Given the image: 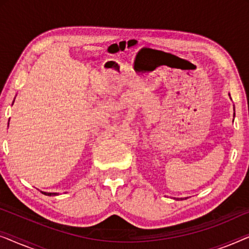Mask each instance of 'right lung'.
Here are the masks:
<instances>
[{
    "label": "right lung",
    "mask_w": 249,
    "mask_h": 249,
    "mask_svg": "<svg viewBox=\"0 0 249 249\" xmlns=\"http://www.w3.org/2000/svg\"><path fill=\"white\" fill-rule=\"evenodd\" d=\"M44 195H47V196H52V195H56L55 193H43Z\"/></svg>",
    "instance_id": "add662e5"
}]
</instances>
